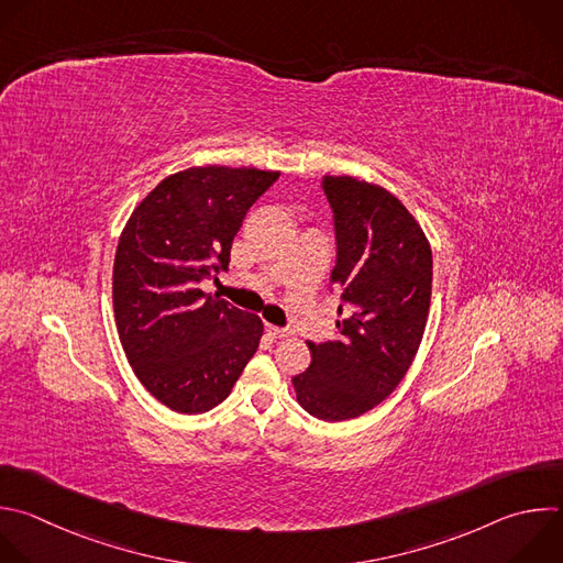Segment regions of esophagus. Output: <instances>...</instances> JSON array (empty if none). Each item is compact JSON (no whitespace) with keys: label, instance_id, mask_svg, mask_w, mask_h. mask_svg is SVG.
Segmentation results:
<instances>
[{"label":"esophagus","instance_id":"esophagus-1","mask_svg":"<svg viewBox=\"0 0 563 563\" xmlns=\"http://www.w3.org/2000/svg\"><path fill=\"white\" fill-rule=\"evenodd\" d=\"M265 329H267V333H269L272 338H278V340H283V338H289V335H291V331H289V329H280V327H274V324H267Z\"/></svg>","mask_w":563,"mask_h":563}]
</instances>
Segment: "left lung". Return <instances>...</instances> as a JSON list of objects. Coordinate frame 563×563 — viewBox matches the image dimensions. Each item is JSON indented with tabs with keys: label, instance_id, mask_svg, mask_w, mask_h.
I'll return each mask as SVG.
<instances>
[{
	"label": "left lung",
	"instance_id": "8db88e82",
	"mask_svg": "<svg viewBox=\"0 0 563 563\" xmlns=\"http://www.w3.org/2000/svg\"><path fill=\"white\" fill-rule=\"evenodd\" d=\"M333 210L340 289V338L307 342L311 364L291 378L298 405L342 422L389 398L420 349L433 287V254L413 214L385 187L353 176H324Z\"/></svg>",
	"mask_w": 563,
	"mask_h": 563
}]
</instances>
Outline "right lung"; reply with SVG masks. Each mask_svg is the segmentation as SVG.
<instances>
[{
    "label": "right lung",
    "instance_id": "obj_1",
    "mask_svg": "<svg viewBox=\"0 0 563 563\" xmlns=\"http://www.w3.org/2000/svg\"><path fill=\"white\" fill-rule=\"evenodd\" d=\"M280 172L197 165L165 176L117 245L112 305L139 383L185 416L221 405L256 353L263 320L199 287L228 269L247 210Z\"/></svg>",
    "mask_w": 563,
    "mask_h": 563
}]
</instances>
